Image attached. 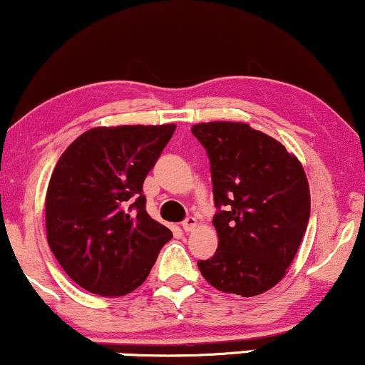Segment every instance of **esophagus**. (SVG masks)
<instances>
[{
	"label": "esophagus",
	"instance_id": "esophagus-1",
	"mask_svg": "<svg viewBox=\"0 0 365 365\" xmlns=\"http://www.w3.org/2000/svg\"><path fill=\"white\" fill-rule=\"evenodd\" d=\"M196 225H197V220L195 218V217H187L186 220H184L182 222V228L186 232H192L196 228Z\"/></svg>",
	"mask_w": 365,
	"mask_h": 365
}]
</instances>
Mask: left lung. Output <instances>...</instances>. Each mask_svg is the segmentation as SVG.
<instances>
[{
  "instance_id": "8db88e82",
  "label": "left lung",
  "mask_w": 365,
  "mask_h": 365,
  "mask_svg": "<svg viewBox=\"0 0 365 365\" xmlns=\"http://www.w3.org/2000/svg\"><path fill=\"white\" fill-rule=\"evenodd\" d=\"M206 148L218 249L197 267L218 291L262 294L284 277L309 220L303 165L276 138L240 121L197 123Z\"/></svg>"
}]
</instances>
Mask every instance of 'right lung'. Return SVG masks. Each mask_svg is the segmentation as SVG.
<instances>
[{
  "label": "right lung",
  "instance_id": "right-lung-1",
  "mask_svg": "<svg viewBox=\"0 0 365 365\" xmlns=\"http://www.w3.org/2000/svg\"><path fill=\"white\" fill-rule=\"evenodd\" d=\"M174 130L173 123L91 128L57 160L45 197L47 242L83 289L135 291L173 238L148 217L142 186Z\"/></svg>",
  "mask_w": 365,
  "mask_h": 365
}]
</instances>
